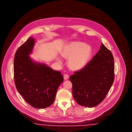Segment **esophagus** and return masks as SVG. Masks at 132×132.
<instances>
[{
  "instance_id": "34e87169",
  "label": "esophagus",
  "mask_w": 132,
  "mask_h": 132,
  "mask_svg": "<svg viewBox=\"0 0 132 132\" xmlns=\"http://www.w3.org/2000/svg\"><path fill=\"white\" fill-rule=\"evenodd\" d=\"M64 80H68V79H69V75H67V74H64Z\"/></svg>"
}]
</instances>
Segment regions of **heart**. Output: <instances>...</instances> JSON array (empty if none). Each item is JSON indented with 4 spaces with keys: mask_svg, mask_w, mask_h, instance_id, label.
<instances>
[{
    "mask_svg": "<svg viewBox=\"0 0 132 132\" xmlns=\"http://www.w3.org/2000/svg\"><path fill=\"white\" fill-rule=\"evenodd\" d=\"M92 53V49L88 44L82 42H72L67 45L61 52L62 56L69 58L68 66L72 70L77 71L83 68L88 63ZM58 61L61 62L60 58Z\"/></svg>",
    "mask_w": 132,
    "mask_h": 132,
    "instance_id": "b5f03b06",
    "label": "heart"
}]
</instances>
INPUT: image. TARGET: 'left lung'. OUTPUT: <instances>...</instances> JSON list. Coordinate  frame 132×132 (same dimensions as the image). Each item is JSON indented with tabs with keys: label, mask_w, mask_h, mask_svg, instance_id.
I'll list each match as a JSON object with an SVG mask.
<instances>
[{
	"label": "left lung",
	"mask_w": 132,
	"mask_h": 132,
	"mask_svg": "<svg viewBox=\"0 0 132 132\" xmlns=\"http://www.w3.org/2000/svg\"><path fill=\"white\" fill-rule=\"evenodd\" d=\"M114 80L113 55L101 43L100 50L92 60L70 77L74 98L80 105L95 106L105 98Z\"/></svg>",
	"instance_id": "obj_1"
}]
</instances>
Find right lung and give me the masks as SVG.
Wrapping results in <instances>:
<instances>
[{"mask_svg":"<svg viewBox=\"0 0 132 132\" xmlns=\"http://www.w3.org/2000/svg\"><path fill=\"white\" fill-rule=\"evenodd\" d=\"M35 43L31 37L16 51L14 81L17 90L28 104L36 108H45L53 103L63 77L46 64L32 61L29 55Z\"/></svg>","mask_w":132,"mask_h":132,"instance_id":"obj_1","label":"right lung"}]
</instances>
